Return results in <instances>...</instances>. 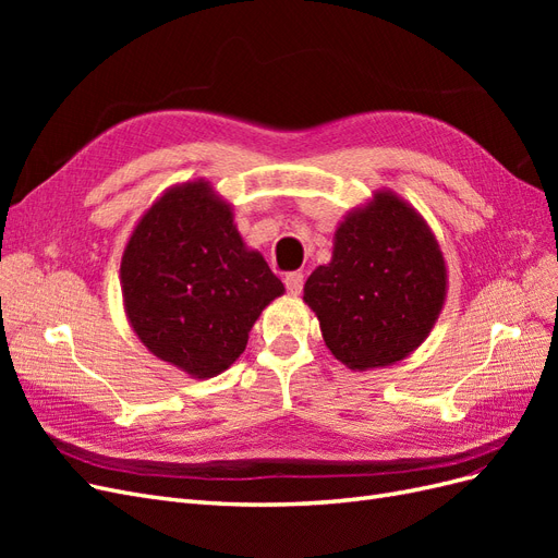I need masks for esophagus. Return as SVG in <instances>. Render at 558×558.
<instances>
[{"label":"esophagus","mask_w":558,"mask_h":558,"mask_svg":"<svg viewBox=\"0 0 558 558\" xmlns=\"http://www.w3.org/2000/svg\"><path fill=\"white\" fill-rule=\"evenodd\" d=\"M283 283H286V291H289L291 295H300L302 283H305V277H302L300 272H291V275H286Z\"/></svg>","instance_id":"esophagus-1"}]
</instances>
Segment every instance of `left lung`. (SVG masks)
Instances as JSON below:
<instances>
[{
	"label": "left lung",
	"mask_w": 558,
	"mask_h": 558,
	"mask_svg": "<svg viewBox=\"0 0 558 558\" xmlns=\"http://www.w3.org/2000/svg\"><path fill=\"white\" fill-rule=\"evenodd\" d=\"M447 260L408 199L377 189L335 228L332 258L305 283L332 356L353 373L388 367L426 342L447 300Z\"/></svg>",
	"instance_id": "1"
}]
</instances>
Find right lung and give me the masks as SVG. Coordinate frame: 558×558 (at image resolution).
<instances>
[{
  "mask_svg": "<svg viewBox=\"0 0 558 558\" xmlns=\"http://www.w3.org/2000/svg\"><path fill=\"white\" fill-rule=\"evenodd\" d=\"M283 291L207 179L170 185L142 214L121 256L130 328L156 359L193 379L238 361L253 324Z\"/></svg>",
  "mask_w": 558,
  "mask_h": 558,
  "instance_id": "obj_1",
  "label": "right lung"
}]
</instances>
